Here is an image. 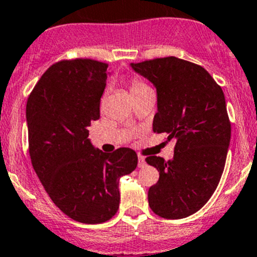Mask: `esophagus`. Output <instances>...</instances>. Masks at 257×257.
<instances>
[{"label":"esophagus","instance_id":"34e87169","mask_svg":"<svg viewBox=\"0 0 257 257\" xmlns=\"http://www.w3.org/2000/svg\"><path fill=\"white\" fill-rule=\"evenodd\" d=\"M145 164H147V163H145V158L142 157V155H139V157H138V167L143 168V167H145Z\"/></svg>","mask_w":257,"mask_h":257}]
</instances>
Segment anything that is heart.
<instances>
[{"instance_id":"1","label":"heart","mask_w":257,"mask_h":257,"mask_svg":"<svg viewBox=\"0 0 257 257\" xmlns=\"http://www.w3.org/2000/svg\"><path fill=\"white\" fill-rule=\"evenodd\" d=\"M129 87H131V92L133 97L134 95L141 94V93L145 92V90L150 89L149 85H148L144 80L138 78V77H133V78L131 79V82H129Z\"/></svg>"}]
</instances>
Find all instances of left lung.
Listing matches in <instances>:
<instances>
[{
	"instance_id": "left-lung-1",
	"label": "left lung",
	"mask_w": 257,
	"mask_h": 257,
	"mask_svg": "<svg viewBox=\"0 0 257 257\" xmlns=\"http://www.w3.org/2000/svg\"><path fill=\"white\" fill-rule=\"evenodd\" d=\"M132 68L157 88L154 133L175 139L173 160L145 159L159 172L148 191L149 206L164 219H183L208 203L224 172L231 136L224 92L205 68L177 57L132 63Z\"/></svg>"
}]
</instances>
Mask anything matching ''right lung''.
Listing matches in <instances>:
<instances>
[{
  "mask_svg": "<svg viewBox=\"0 0 257 257\" xmlns=\"http://www.w3.org/2000/svg\"><path fill=\"white\" fill-rule=\"evenodd\" d=\"M108 73V64L95 59H62L43 73L26 107L33 169L56 206L83 224L112 219L120 200L119 178L138 164L131 148L107 154L88 139Z\"/></svg>",
  "mask_w": 257,
  "mask_h": 257,
  "instance_id": "add662e5",
  "label": "right lung"
}]
</instances>
